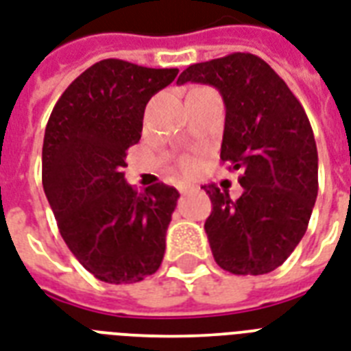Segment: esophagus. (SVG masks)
Here are the masks:
<instances>
[{"instance_id":"obj_1","label":"esophagus","mask_w":351,"mask_h":351,"mask_svg":"<svg viewBox=\"0 0 351 351\" xmlns=\"http://www.w3.org/2000/svg\"><path fill=\"white\" fill-rule=\"evenodd\" d=\"M192 190H195L194 184H179V192H181V194H186V192H192Z\"/></svg>"}]
</instances>
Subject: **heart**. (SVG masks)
<instances>
[{
	"instance_id": "obj_1",
	"label": "heart",
	"mask_w": 351,
	"mask_h": 351,
	"mask_svg": "<svg viewBox=\"0 0 351 351\" xmlns=\"http://www.w3.org/2000/svg\"><path fill=\"white\" fill-rule=\"evenodd\" d=\"M181 167H183L184 170H190V168L194 167V159H190V157H183V159H181Z\"/></svg>"
}]
</instances>
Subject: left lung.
I'll return each instance as SVG.
<instances>
[{
	"instance_id": "obj_1",
	"label": "left lung",
	"mask_w": 351,
	"mask_h": 351,
	"mask_svg": "<svg viewBox=\"0 0 351 351\" xmlns=\"http://www.w3.org/2000/svg\"><path fill=\"white\" fill-rule=\"evenodd\" d=\"M208 84L225 102L221 161L241 170L243 194L230 199L201 186L213 213L205 232L219 267L265 274L286 262L306 234L319 192V156L302 104L260 56L232 53L189 65L178 84Z\"/></svg>"
}]
</instances>
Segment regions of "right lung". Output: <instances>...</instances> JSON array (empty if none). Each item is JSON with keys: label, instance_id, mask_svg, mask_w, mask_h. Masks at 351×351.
Returning a JSON list of instances; mask_svg holds the SVG:
<instances>
[{"label": "right lung", "instance_id": "obj_1", "mask_svg": "<svg viewBox=\"0 0 351 351\" xmlns=\"http://www.w3.org/2000/svg\"><path fill=\"white\" fill-rule=\"evenodd\" d=\"M179 69L100 60L65 89L45 126L42 183L69 251L95 278L135 284L161 267L179 192L124 179L148 100Z\"/></svg>", "mask_w": 351, "mask_h": 351}]
</instances>
